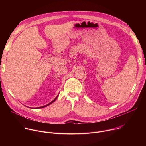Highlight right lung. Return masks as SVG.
Here are the masks:
<instances>
[{
	"instance_id": "add662e5",
	"label": "right lung",
	"mask_w": 146,
	"mask_h": 146,
	"mask_svg": "<svg viewBox=\"0 0 146 146\" xmlns=\"http://www.w3.org/2000/svg\"><path fill=\"white\" fill-rule=\"evenodd\" d=\"M58 96H56V98H55V99H54V100H52V102H51L50 103H49L48 104H47V105H45V106H41V107H38V108H36L35 109H41V108H44V107H46V106H48L49 105H50V104H51L52 103H53L54 102H55V100H56V99H57V98H58Z\"/></svg>"
}]
</instances>
